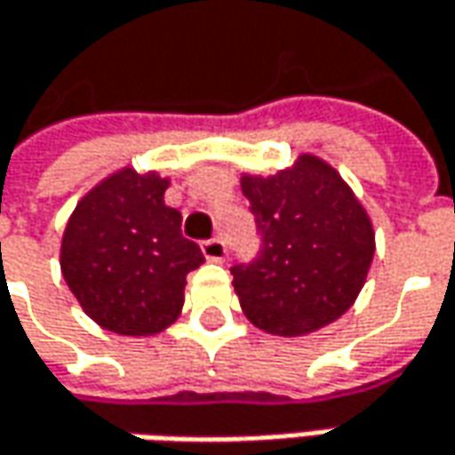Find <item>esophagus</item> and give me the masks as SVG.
<instances>
[{"instance_id":"esophagus-1","label":"esophagus","mask_w":455,"mask_h":455,"mask_svg":"<svg viewBox=\"0 0 455 455\" xmlns=\"http://www.w3.org/2000/svg\"><path fill=\"white\" fill-rule=\"evenodd\" d=\"M202 255L207 260H222L228 255V248H225V243L220 237H210V240L202 243Z\"/></svg>"}]
</instances>
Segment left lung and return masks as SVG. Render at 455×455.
Here are the masks:
<instances>
[{
  "mask_svg": "<svg viewBox=\"0 0 455 455\" xmlns=\"http://www.w3.org/2000/svg\"><path fill=\"white\" fill-rule=\"evenodd\" d=\"M260 233L233 286L245 316L275 337H304L355 304L375 255V230L349 184L319 156L301 154L273 177L243 174Z\"/></svg>",
  "mask_w": 455,
  "mask_h": 455,
  "instance_id": "left-lung-1",
  "label": "left lung"
}]
</instances>
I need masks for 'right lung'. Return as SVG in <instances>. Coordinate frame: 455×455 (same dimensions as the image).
I'll return each mask as SVG.
<instances>
[{
    "mask_svg": "<svg viewBox=\"0 0 455 455\" xmlns=\"http://www.w3.org/2000/svg\"><path fill=\"white\" fill-rule=\"evenodd\" d=\"M169 180L132 166L96 184L68 220L62 278L83 311L124 337H151L180 316L187 273L204 263L164 204Z\"/></svg>",
    "mask_w": 455,
    "mask_h": 455,
    "instance_id": "1",
    "label": "right lung"
}]
</instances>
